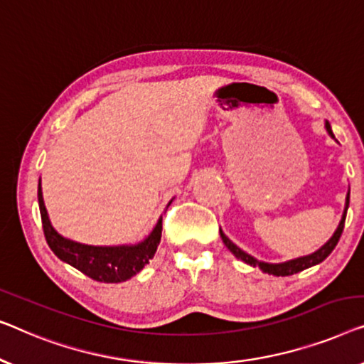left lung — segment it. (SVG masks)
Listing matches in <instances>:
<instances>
[{
	"mask_svg": "<svg viewBox=\"0 0 364 364\" xmlns=\"http://www.w3.org/2000/svg\"><path fill=\"white\" fill-rule=\"evenodd\" d=\"M325 129L326 132L330 133L331 136L335 138L333 132H331V127L328 122H325ZM348 206H350V191L346 194V203H345V211H343V216H341V221L338 224L335 234L331 235L328 239V242L321 245L318 250H315L314 254H309V255H304V257H296V259H291V260H287V262H280V264H269V262H260L252 255H249L247 252H244L242 249L237 247L231 239L228 237L226 234H224L221 229H219V234H221V239L223 242L226 244V247L231 250V252L235 255V257L242 260V262L252 265V267H259L262 272L265 274H270V275H277V277H285V275H294L296 272H301V270L309 269V267H314V265L323 262V260L328 257L331 254V250L336 247L338 240L341 237V232H343V228H345V219H346V211H348Z\"/></svg>",
	"mask_w": 364,
	"mask_h": 364,
	"instance_id": "8db88e82",
	"label": "left lung"
}]
</instances>
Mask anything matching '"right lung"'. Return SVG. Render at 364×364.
<instances>
[{
	"label": "right lung",
	"mask_w": 364,
	"mask_h": 364,
	"mask_svg": "<svg viewBox=\"0 0 364 364\" xmlns=\"http://www.w3.org/2000/svg\"><path fill=\"white\" fill-rule=\"evenodd\" d=\"M38 201L41 219H43L44 237L48 240L50 250L63 260L73 265L87 277L97 282L119 284L132 279L153 259L156 252L158 244L161 239V221L158 219L156 226L153 228L146 239L141 242L132 245H87L75 242V240L65 239L60 235L49 221L48 211H46L43 189H41V180L38 186ZM173 201V199H171ZM171 201L168 203L170 206ZM166 206V208H168Z\"/></svg>",
	"instance_id": "right-lung-1"
}]
</instances>
